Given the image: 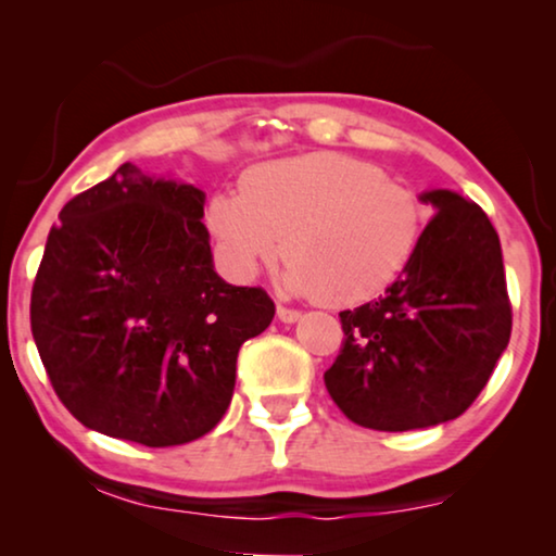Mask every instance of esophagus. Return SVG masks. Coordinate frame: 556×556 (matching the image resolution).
Returning a JSON list of instances; mask_svg holds the SVG:
<instances>
[{"instance_id": "34e87169", "label": "esophagus", "mask_w": 556, "mask_h": 556, "mask_svg": "<svg viewBox=\"0 0 556 556\" xmlns=\"http://www.w3.org/2000/svg\"><path fill=\"white\" fill-rule=\"evenodd\" d=\"M278 318L283 324H293V321H299V318H301V311L288 308V306H278Z\"/></svg>"}]
</instances>
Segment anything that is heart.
I'll return each mask as SVG.
<instances>
[{
    "instance_id": "b5f03b06",
    "label": "heart",
    "mask_w": 556,
    "mask_h": 556,
    "mask_svg": "<svg viewBox=\"0 0 556 556\" xmlns=\"http://www.w3.org/2000/svg\"><path fill=\"white\" fill-rule=\"evenodd\" d=\"M425 225L415 189L329 151L255 166L240 189L207 204V227L235 276L253 278L283 253L288 291L329 306L384 293L413 261Z\"/></svg>"
}]
</instances>
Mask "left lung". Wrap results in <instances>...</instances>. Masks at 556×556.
<instances>
[{
    "label": "left lung",
    "instance_id": "8db88e82",
    "mask_svg": "<svg viewBox=\"0 0 556 556\" xmlns=\"http://www.w3.org/2000/svg\"><path fill=\"white\" fill-rule=\"evenodd\" d=\"M405 273L382 299L341 311L344 341L324 382L362 428L402 432L455 420L493 375L511 337L504 257L491 219L451 189Z\"/></svg>",
    "mask_w": 556,
    "mask_h": 556
}]
</instances>
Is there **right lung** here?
<instances>
[{"mask_svg":"<svg viewBox=\"0 0 556 556\" xmlns=\"http://www.w3.org/2000/svg\"><path fill=\"white\" fill-rule=\"evenodd\" d=\"M204 192L131 162L60 210L29 303L52 390L75 420L149 447L223 420L235 364L276 314L215 273Z\"/></svg>","mask_w":556,"mask_h":556,"instance_id":"add662e5","label":"right lung"}]
</instances>
